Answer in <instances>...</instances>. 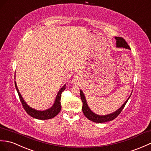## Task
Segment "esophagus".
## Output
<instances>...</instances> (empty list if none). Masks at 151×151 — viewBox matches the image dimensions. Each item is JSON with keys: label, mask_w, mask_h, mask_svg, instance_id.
<instances>
[{"label": "esophagus", "mask_w": 151, "mask_h": 151, "mask_svg": "<svg viewBox=\"0 0 151 151\" xmlns=\"http://www.w3.org/2000/svg\"><path fill=\"white\" fill-rule=\"evenodd\" d=\"M74 82V83H76V82H75V81H74V82Z\"/></svg>", "instance_id": "1"}]
</instances>
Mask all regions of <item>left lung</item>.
I'll return each instance as SVG.
<instances>
[{"label":"left lung","mask_w":151,"mask_h":151,"mask_svg":"<svg viewBox=\"0 0 151 151\" xmlns=\"http://www.w3.org/2000/svg\"><path fill=\"white\" fill-rule=\"evenodd\" d=\"M115 39L116 40V47H122V48H125V49H128V50H131L130 47H129V45L126 42V41L123 38L120 37H115ZM80 98H81V100L82 101L83 103V106H82V111L85 115V116L89 119V120L92 121L93 122H95V123H105V122H109L113 120L114 118H116L120 114V113L122 112V109L124 108L125 104H127L128 100L129 99V98L131 96L132 93H131V95L129 96V97L127 99V100H126L124 104L122 105V106L117 109L116 111L113 112V113L106 114V115H99L97 114L96 113H94V112H93L89 107L88 106V104L87 103V100L86 99V96L84 95V94L83 93L82 91L80 89Z\"/></svg>","instance_id":"left-lung-1"}]
</instances>
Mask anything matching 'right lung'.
I'll return each instance as SVG.
<instances>
[{
  "label": "right lung",
  "instance_id": "add662e5",
  "mask_svg": "<svg viewBox=\"0 0 151 151\" xmlns=\"http://www.w3.org/2000/svg\"><path fill=\"white\" fill-rule=\"evenodd\" d=\"M15 85L17 91L18 93V94L19 96L21 103H22V106L24 107V109L26 111V113L29 116H31V117L38 119V120H48V119H51L56 116L60 113V111L61 94L62 91H64V90L65 89V84H64V85L61 87L60 89L59 90V91L57 93V95L55 98V100L54 101L53 105H52L50 108L47 109L43 110V111L35 109H33L31 107H30L29 105H27V103L25 101V100H24L22 95L20 94L15 81Z\"/></svg>",
  "mask_w": 151,
  "mask_h": 151
}]
</instances>
